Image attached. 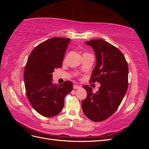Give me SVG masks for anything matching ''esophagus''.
I'll use <instances>...</instances> for the list:
<instances>
[{"label":"esophagus","instance_id":"esophagus-1","mask_svg":"<svg viewBox=\"0 0 149 149\" xmlns=\"http://www.w3.org/2000/svg\"><path fill=\"white\" fill-rule=\"evenodd\" d=\"M81 88V86H79V85H78V84H74V86H73V88L74 89H79Z\"/></svg>","mask_w":149,"mask_h":149}]
</instances>
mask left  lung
I'll return each mask as SVG.
<instances>
[{"label":"left lung","mask_w":149,"mask_h":149,"mask_svg":"<svg viewBox=\"0 0 149 149\" xmlns=\"http://www.w3.org/2000/svg\"><path fill=\"white\" fill-rule=\"evenodd\" d=\"M85 43L93 48L96 57L90 82L97 81L101 86L93 93L91 88L84 86L87 97L82 101V109L88 119L101 122L114 113L127 92L128 65L119 49L104 40H91Z\"/></svg>","instance_id":"8db88e82"}]
</instances>
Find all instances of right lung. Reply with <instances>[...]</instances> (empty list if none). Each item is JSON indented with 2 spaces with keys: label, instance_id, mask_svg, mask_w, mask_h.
<instances>
[{
  "label": "right lung",
  "instance_id": "1",
  "mask_svg": "<svg viewBox=\"0 0 149 149\" xmlns=\"http://www.w3.org/2000/svg\"><path fill=\"white\" fill-rule=\"evenodd\" d=\"M70 40L54 37L39 44L30 54L25 67L26 96L34 109L47 118L60 113L65 96L73 89L70 81L59 85L52 81V73L61 67Z\"/></svg>",
  "mask_w": 149,
  "mask_h": 149
}]
</instances>
